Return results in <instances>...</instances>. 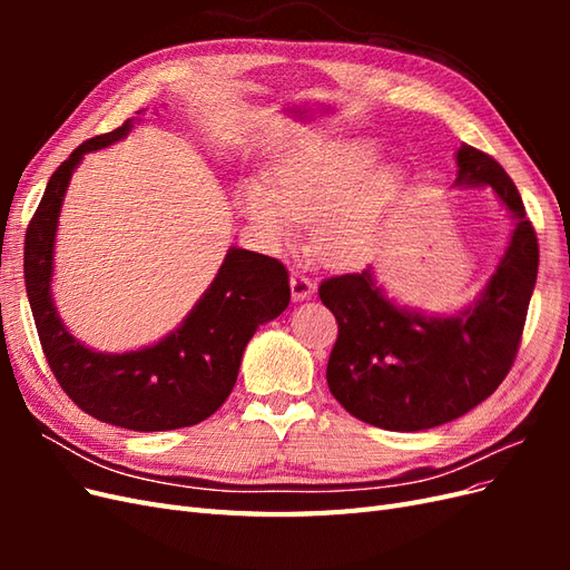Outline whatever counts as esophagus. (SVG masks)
<instances>
[{
    "instance_id": "esophagus-1",
    "label": "esophagus",
    "mask_w": 570,
    "mask_h": 570,
    "mask_svg": "<svg viewBox=\"0 0 570 570\" xmlns=\"http://www.w3.org/2000/svg\"><path fill=\"white\" fill-rule=\"evenodd\" d=\"M289 289H292V299L302 302V299H308L314 295L316 283L308 273L295 271V273H292V278H289Z\"/></svg>"
}]
</instances>
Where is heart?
Masks as SVG:
<instances>
[{
    "mask_svg": "<svg viewBox=\"0 0 570 570\" xmlns=\"http://www.w3.org/2000/svg\"><path fill=\"white\" fill-rule=\"evenodd\" d=\"M364 140L331 137L292 147L271 159L266 185L239 189V209L252 226L278 245L295 243L302 223L316 224V245L335 264H354L381 243L385 216L402 178L376 166Z\"/></svg>",
    "mask_w": 570,
    "mask_h": 570,
    "instance_id": "b5f03b06",
    "label": "heart"
}]
</instances>
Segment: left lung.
<instances>
[{"mask_svg":"<svg viewBox=\"0 0 570 570\" xmlns=\"http://www.w3.org/2000/svg\"><path fill=\"white\" fill-rule=\"evenodd\" d=\"M459 187L494 189L515 228L490 283L456 316L396 306L371 268L321 283V302L337 318L327 387L354 419L416 433L469 413L502 385L519 352L538 281V235L507 170L471 145L456 151Z\"/></svg>","mask_w":570,"mask_h":570,"instance_id":"1","label":"left lung"}]
</instances>
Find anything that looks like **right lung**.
I'll return each instance as SVG.
<instances>
[{"label": "right lung", "mask_w": 570, "mask_h": 570, "mask_svg": "<svg viewBox=\"0 0 570 570\" xmlns=\"http://www.w3.org/2000/svg\"><path fill=\"white\" fill-rule=\"evenodd\" d=\"M130 128L126 120L85 140L51 174L26 233L23 275L47 364L73 404L101 423L159 433L197 425L228 400L256 327L289 304V275L278 258L233 247L193 312L151 347L101 354L68 333L49 287L66 187L85 154L118 142Z\"/></svg>", "instance_id": "1"}]
</instances>
